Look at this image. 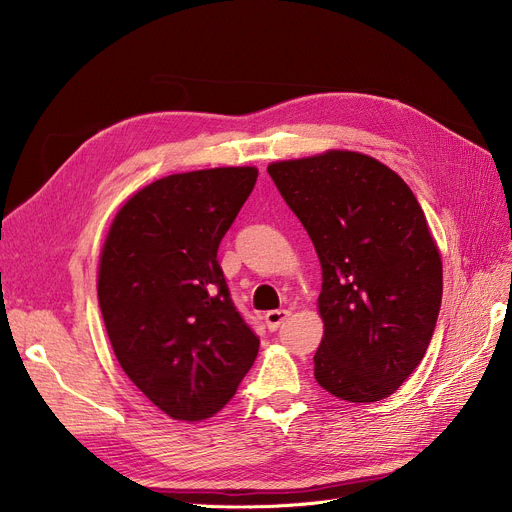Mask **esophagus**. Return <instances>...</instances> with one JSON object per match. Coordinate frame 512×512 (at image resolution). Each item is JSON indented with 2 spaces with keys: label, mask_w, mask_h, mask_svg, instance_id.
<instances>
[{
  "label": "esophagus",
  "mask_w": 512,
  "mask_h": 512,
  "mask_svg": "<svg viewBox=\"0 0 512 512\" xmlns=\"http://www.w3.org/2000/svg\"><path fill=\"white\" fill-rule=\"evenodd\" d=\"M288 317H290L288 309H272L265 313V326H267V330L276 332Z\"/></svg>",
  "instance_id": "1"
}]
</instances>
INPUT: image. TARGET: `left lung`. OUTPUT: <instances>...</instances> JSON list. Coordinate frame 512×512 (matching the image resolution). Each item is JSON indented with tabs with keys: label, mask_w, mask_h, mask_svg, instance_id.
<instances>
[{
	"label": "left lung",
	"mask_w": 512,
	"mask_h": 512,
	"mask_svg": "<svg viewBox=\"0 0 512 512\" xmlns=\"http://www.w3.org/2000/svg\"><path fill=\"white\" fill-rule=\"evenodd\" d=\"M321 263L315 380L348 402L388 398L421 363L442 303V259L407 182L357 151L267 166Z\"/></svg>",
	"instance_id": "8db88e82"
}]
</instances>
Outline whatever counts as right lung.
<instances>
[{
	"instance_id": "right-lung-1",
	"label": "right lung",
	"mask_w": 512,
	"mask_h": 512,
	"mask_svg": "<svg viewBox=\"0 0 512 512\" xmlns=\"http://www.w3.org/2000/svg\"><path fill=\"white\" fill-rule=\"evenodd\" d=\"M257 168L159 178L116 213L97 297L114 355L172 419L213 417L255 363L259 338L236 311L218 263Z\"/></svg>"
}]
</instances>
